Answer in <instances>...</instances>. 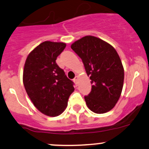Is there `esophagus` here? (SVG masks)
<instances>
[{"label":"esophagus","instance_id":"1","mask_svg":"<svg viewBox=\"0 0 149 149\" xmlns=\"http://www.w3.org/2000/svg\"><path fill=\"white\" fill-rule=\"evenodd\" d=\"M78 76H76V77L74 78V79H73V81H74V83H77V82H78Z\"/></svg>","mask_w":149,"mask_h":149}]
</instances>
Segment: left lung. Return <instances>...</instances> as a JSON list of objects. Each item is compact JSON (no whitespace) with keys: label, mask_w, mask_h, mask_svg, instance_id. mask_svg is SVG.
Instances as JSON below:
<instances>
[{"label":"left lung","mask_w":149,"mask_h":149,"mask_svg":"<svg viewBox=\"0 0 149 149\" xmlns=\"http://www.w3.org/2000/svg\"><path fill=\"white\" fill-rule=\"evenodd\" d=\"M71 49L82 60L92 84L84 97L88 108L97 114L111 110L123 88L124 68L112 46L93 36H86L72 44Z\"/></svg>","instance_id":"1"}]
</instances>
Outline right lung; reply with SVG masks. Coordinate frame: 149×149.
<instances>
[{
	"mask_svg": "<svg viewBox=\"0 0 149 149\" xmlns=\"http://www.w3.org/2000/svg\"><path fill=\"white\" fill-rule=\"evenodd\" d=\"M66 44L46 41L29 53L23 71L25 91L42 113L55 117L66 109L73 82L56 63Z\"/></svg>",
	"mask_w": 149,
	"mask_h": 149,
	"instance_id": "1",
	"label": "right lung"
}]
</instances>
